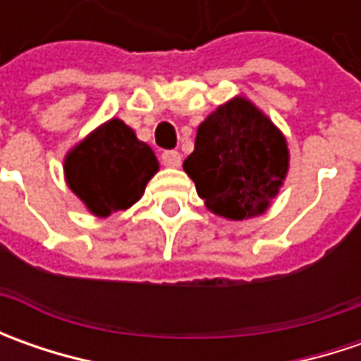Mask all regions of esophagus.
Instances as JSON below:
<instances>
[{
  "label": "esophagus",
  "mask_w": 361,
  "mask_h": 361,
  "mask_svg": "<svg viewBox=\"0 0 361 361\" xmlns=\"http://www.w3.org/2000/svg\"><path fill=\"white\" fill-rule=\"evenodd\" d=\"M162 164L164 166H171V169L180 166V154L176 150H164L162 152Z\"/></svg>",
  "instance_id": "obj_1"
}]
</instances>
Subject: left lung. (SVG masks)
<instances>
[{"label": "left lung", "instance_id": "left-lung-1", "mask_svg": "<svg viewBox=\"0 0 361 361\" xmlns=\"http://www.w3.org/2000/svg\"><path fill=\"white\" fill-rule=\"evenodd\" d=\"M183 169L211 213L243 221L263 215L279 195L289 148L267 114L235 96L202 120Z\"/></svg>", "mask_w": 361, "mask_h": 361}]
</instances>
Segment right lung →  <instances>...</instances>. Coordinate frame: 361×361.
Returning <instances> with one entry per match:
<instances>
[{
  "mask_svg": "<svg viewBox=\"0 0 361 361\" xmlns=\"http://www.w3.org/2000/svg\"><path fill=\"white\" fill-rule=\"evenodd\" d=\"M159 173L152 148L138 140L130 126L112 118L72 146L63 159V176L94 216L126 211L145 195Z\"/></svg>",
  "mask_w": 361,
  "mask_h": 361,
  "instance_id": "1",
  "label": "right lung"
}]
</instances>
